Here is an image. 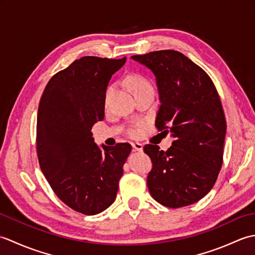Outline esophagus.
<instances>
[{"mask_svg": "<svg viewBox=\"0 0 255 255\" xmlns=\"http://www.w3.org/2000/svg\"><path fill=\"white\" fill-rule=\"evenodd\" d=\"M131 145H132V148L137 151H142V149H143V144L140 142H132Z\"/></svg>", "mask_w": 255, "mask_h": 255, "instance_id": "obj_1", "label": "esophagus"}]
</instances>
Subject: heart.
<instances>
[{
	"label": "heart",
	"instance_id": "1",
	"mask_svg": "<svg viewBox=\"0 0 255 255\" xmlns=\"http://www.w3.org/2000/svg\"><path fill=\"white\" fill-rule=\"evenodd\" d=\"M130 85L133 91H136L138 89H141V88H145V86H150V84L148 83V81L141 78V77H132L130 79ZM112 92V86H110V88H107L106 90V93H105V100H107L108 95L111 94ZM129 134L132 137H136L138 134V129L137 128H131L130 130H129Z\"/></svg>",
	"mask_w": 255,
	"mask_h": 255
}]
</instances>
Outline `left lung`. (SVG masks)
<instances>
[{
	"instance_id": "left-lung-1",
	"label": "left lung",
	"mask_w": 255,
	"mask_h": 255,
	"mask_svg": "<svg viewBox=\"0 0 255 255\" xmlns=\"http://www.w3.org/2000/svg\"><path fill=\"white\" fill-rule=\"evenodd\" d=\"M131 58L155 75L161 102L155 127L174 137L166 151L144 145L152 161L149 192L166 207L192 205L209 193L223 165L227 124L218 92L209 75L178 51Z\"/></svg>"
}]
</instances>
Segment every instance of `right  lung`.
<instances>
[{
	"label": "right lung",
	"mask_w": 255,
	"mask_h": 255,
	"mask_svg": "<svg viewBox=\"0 0 255 255\" xmlns=\"http://www.w3.org/2000/svg\"><path fill=\"white\" fill-rule=\"evenodd\" d=\"M126 57L86 56L49 80L37 115V155L52 191L70 208L96 215L115 202L129 143L97 147L92 127L104 119L105 93Z\"/></svg>",
	"instance_id": "add662e5"
}]
</instances>
